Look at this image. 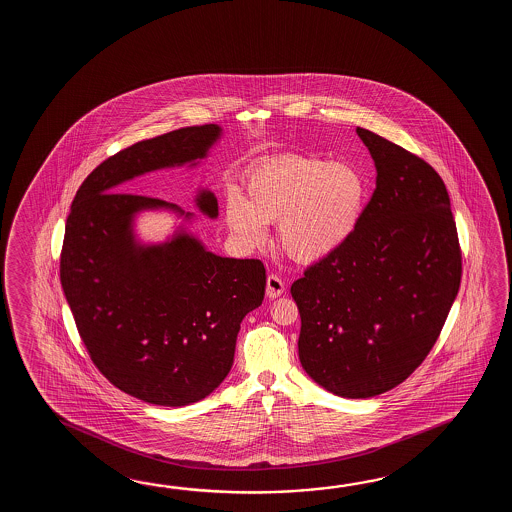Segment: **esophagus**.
<instances>
[{
  "mask_svg": "<svg viewBox=\"0 0 512 512\" xmlns=\"http://www.w3.org/2000/svg\"><path fill=\"white\" fill-rule=\"evenodd\" d=\"M283 291H285V283H283L278 276L271 274V276L267 278V287H265V294H267V298H269V300H274V298L282 296Z\"/></svg>",
  "mask_w": 512,
  "mask_h": 512,
  "instance_id": "obj_1",
  "label": "esophagus"
}]
</instances>
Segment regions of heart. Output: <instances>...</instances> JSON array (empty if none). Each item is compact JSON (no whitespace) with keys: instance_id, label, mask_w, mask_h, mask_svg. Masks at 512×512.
<instances>
[{"instance_id":"b5f03b06","label":"heart","mask_w":512,"mask_h":512,"mask_svg":"<svg viewBox=\"0 0 512 512\" xmlns=\"http://www.w3.org/2000/svg\"><path fill=\"white\" fill-rule=\"evenodd\" d=\"M368 181L355 164L287 153L252 168L245 196L230 192L227 225L249 247L267 240V223L278 221V243L298 263L326 260L359 227Z\"/></svg>"}]
</instances>
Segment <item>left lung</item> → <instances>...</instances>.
<instances>
[{
  "instance_id": "8db88e82",
  "label": "left lung",
  "mask_w": 512,
  "mask_h": 512,
  "mask_svg": "<svg viewBox=\"0 0 512 512\" xmlns=\"http://www.w3.org/2000/svg\"><path fill=\"white\" fill-rule=\"evenodd\" d=\"M377 179L359 227L291 287L302 368L327 392L368 399L408 379L445 326L461 282L456 221L430 164L357 128Z\"/></svg>"
}]
</instances>
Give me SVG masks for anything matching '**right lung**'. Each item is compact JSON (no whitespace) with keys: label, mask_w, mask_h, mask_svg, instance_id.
Listing matches in <instances>:
<instances>
[{"label":"right lung","mask_w":512,"mask_h":512,"mask_svg":"<svg viewBox=\"0 0 512 512\" xmlns=\"http://www.w3.org/2000/svg\"><path fill=\"white\" fill-rule=\"evenodd\" d=\"M218 124L190 126L137 142L106 159L78 188L66 223L60 282L91 360L113 386L144 403L186 406L229 375L241 320L260 307V260L208 251L185 212L163 199L120 192L135 177L196 168L221 139ZM194 205L218 218V199L199 188ZM144 211L180 225L166 241L142 242Z\"/></svg>","instance_id":"right-lung-1"}]
</instances>
